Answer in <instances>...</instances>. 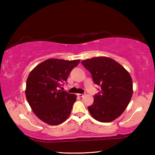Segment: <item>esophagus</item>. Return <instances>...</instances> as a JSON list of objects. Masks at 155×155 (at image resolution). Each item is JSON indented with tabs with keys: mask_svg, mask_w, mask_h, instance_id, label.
Instances as JSON below:
<instances>
[{
	"mask_svg": "<svg viewBox=\"0 0 155 155\" xmlns=\"http://www.w3.org/2000/svg\"><path fill=\"white\" fill-rule=\"evenodd\" d=\"M85 95V94H77V96L78 97H81V98H83V97H84V96Z\"/></svg>",
	"mask_w": 155,
	"mask_h": 155,
	"instance_id": "esophagus-1",
	"label": "esophagus"
}]
</instances>
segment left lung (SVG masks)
Listing matches in <instances>:
<instances>
[{
    "label": "left lung",
    "mask_w": 155,
    "mask_h": 155,
    "mask_svg": "<svg viewBox=\"0 0 155 155\" xmlns=\"http://www.w3.org/2000/svg\"><path fill=\"white\" fill-rule=\"evenodd\" d=\"M101 90L94 96L88 110L94 119L110 122L121 115L133 96V81L119 63L107 57H94L81 61Z\"/></svg>",
    "instance_id": "1"
}]
</instances>
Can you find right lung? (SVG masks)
I'll return each instance as SVG.
<instances>
[{"label":"right lung","instance_id":"right-lung-1","mask_svg":"<svg viewBox=\"0 0 155 155\" xmlns=\"http://www.w3.org/2000/svg\"><path fill=\"white\" fill-rule=\"evenodd\" d=\"M80 60L48 59L30 72L26 97L31 109L46 124L58 125L66 120L77 100L75 94L59 90Z\"/></svg>","mask_w":155,"mask_h":155}]
</instances>
